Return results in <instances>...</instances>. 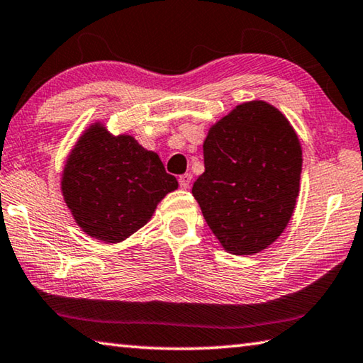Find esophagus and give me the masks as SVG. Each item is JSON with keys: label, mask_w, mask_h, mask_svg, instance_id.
Here are the masks:
<instances>
[{"label": "esophagus", "mask_w": 363, "mask_h": 363, "mask_svg": "<svg viewBox=\"0 0 363 363\" xmlns=\"http://www.w3.org/2000/svg\"><path fill=\"white\" fill-rule=\"evenodd\" d=\"M191 182H192V174H191V172H186V174L179 176V186L182 189L191 187Z\"/></svg>", "instance_id": "obj_1"}]
</instances>
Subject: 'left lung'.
<instances>
[{"label": "left lung", "mask_w": 363, "mask_h": 363, "mask_svg": "<svg viewBox=\"0 0 363 363\" xmlns=\"http://www.w3.org/2000/svg\"><path fill=\"white\" fill-rule=\"evenodd\" d=\"M203 161L192 194L224 249L254 255L272 245L294 213L302 172L284 114L262 100L235 106L210 128Z\"/></svg>", "instance_id": "8db88e82"}]
</instances>
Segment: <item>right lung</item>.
I'll return each instance as SVG.
<instances>
[{
	"label": "right lung",
	"instance_id": "obj_1",
	"mask_svg": "<svg viewBox=\"0 0 363 363\" xmlns=\"http://www.w3.org/2000/svg\"><path fill=\"white\" fill-rule=\"evenodd\" d=\"M177 189L155 152L134 137L91 124L69 153L61 179L67 208L85 234L106 244L128 239L150 221L158 202Z\"/></svg>",
	"mask_w": 363,
	"mask_h": 363
}]
</instances>
